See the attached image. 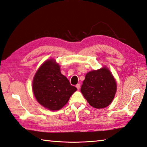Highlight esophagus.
I'll return each instance as SVG.
<instances>
[{"mask_svg": "<svg viewBox=\"0 0 147 147\" xmlns=\"http://www.w3.org/2000/svg\"><path fill=\"white\" fill-rule=\"evenodd\" d=\"M80 86H81V84H78L76 85V88L79 90V88H80Z\"/></svg>", "mask_w": 147, "mask_h": 147, "instance_id": "34e87169", "label": "esophagus"}]
</instances>
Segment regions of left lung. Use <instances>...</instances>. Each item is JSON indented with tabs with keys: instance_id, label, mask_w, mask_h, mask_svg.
<instances>
[{
	"instance_id": "8db88e82",
	"label": "left lung",
	"mask_w": 147,
	"mask_h": 147,
	"mask_svg": "<svg viewBox=\"0 0 147 147\" xmlns=\"http://www.w3.org/2000/svg\"><path fill=\"white\" fill-rule=\"evenodd\" d=\"M116 90V81L106 67L87 73L81 88L84 98L96 109H102L111 104Z\"/></svg>"
}]
</instances>
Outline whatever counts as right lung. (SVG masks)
<instances>
[{"mask_svg": "<svg viewBox=\"0 0 147 147\" xmlns=\"http://www.w3.org/2000/svg\"><path fill=\"white\" fill-rule=\"evenodd\" d=\"M32 88L38 103L50 110L62 109L77 90L61 74L60 66L54 59H49L40 66L33 78Z\"/></svg>", "mask_w": 147, "mask_h": 147, "instance_id": "obj_1", "label": "right lung"}]
</instances>
